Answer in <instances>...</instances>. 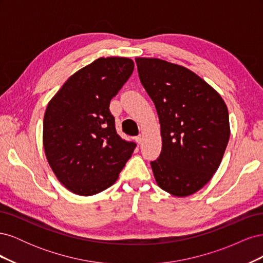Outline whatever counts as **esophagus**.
<instances>
[{"instance_id": "esophagus-1", "label": "esophagus", "mask_w": 263, "mask_h": 263, "mask_svg": "<svg viewBox=\"0 0 263 263\" xmlns=\"http://www.w3.org/2000/svg\"><path fill=\"white\" fill-rule=\"evenodd\" d=\"M136 141H137L138 145H141V141H142V136H141V135H139V136L136 137Z\"/></svg>"}]
</instances>
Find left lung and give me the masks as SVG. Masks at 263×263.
<instances>
[{"instance_id":"obj_1","label":"left lung","mask_w":263,"mask_h":263,"mask_svg":"<svg viewBox=\"0 0 263 263\" xmlns=\"http://www.w3.org/2000/svg\"><path fill=\"white\" fill-rule=\"evenodd\" d=\"M142 86L155 103L162 149L151 169L173 196L196 193L217 171L229 136L226 103L190 69L158 58H136Z\"/></svg>"}]
</instances>
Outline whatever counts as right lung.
<instances>
[{
  "label": "right lung",
  "instance_id": "1",
  "mask_svg": "<svg viewBox=\"0 0 263 263\" xmlns=\"http://www.w3.org/2000/svg\"><path fill=\"white\" fill-rule=\"evenodd\" d=\"M134 71L125 57H101L78 70L53 95L43 144L54 176L70 192L91 196L113 185L136 145L115 130L109 102Z\"/></svg>",
  "mask_w": 263,
  "mask_h": 263
}]
</instances>
